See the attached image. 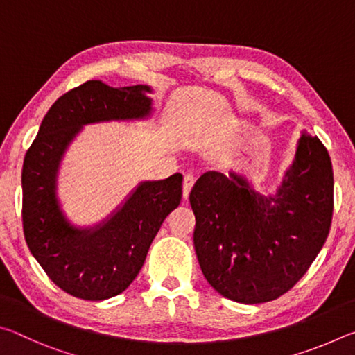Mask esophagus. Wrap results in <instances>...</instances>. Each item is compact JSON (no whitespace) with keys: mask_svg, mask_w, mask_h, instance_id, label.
<instances>
[{"mask_svg":"<svg viewBox=\"0 0 355 355\" xmlns=\"http://www.w3.org/2000/svg\"><path fill=\"white\" fill-rule=\"evenodd\" d=\"M196 183V175L192 172H188L184 175V180H183V197L184 199H188L189 197V192L192 189V186H194Z\"/></svg>","mask_w":355,"mask_h":355,"instance_id":"obj_1","label":"esophagus"}]
</instances>
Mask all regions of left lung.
Here are the masks:
<instances>
[{
  "mask_svg": "<svg viewBox=\"0 0 355 355\" xmlns=\"http://www.w3.org/2000/svg\"><path fill=\"white\" fill-rule=\"evenodd\" d=\"M194 248L208 284L241 304L280 297L322 249L334 211V172L326 147L302 131L272 194L243 173L208 171L189 194Z\"/></svg>",
  "mask_w": 355,
  "mask_h": 355,
  "instance_id": "obj_1",
  "label": "left lung"
}]
</instances>
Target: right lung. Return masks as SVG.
Wrapping results in <instances>:
<instances>
[{
	"mask_svg": "<svg viewBox=\"0 0 355 355\" xmlns=\"http://www.w3.org/2000/svg\"><path fill=\"white\" fill-rule=\"evenodd\" d=\"M147 84L111 87L92 80L59 97L42 120L21 172L23 232L48 277L71 296L105 300L127 290L139 274L161 224L182 200V173L141 182L94 225H76L62 209L58 177L83 127L153 116Z\"/></svg>",
	"mask_w": 355,
	"mask_h": 355,
	"instance_id": "right-lung-1",
	"label": "right lung"
}]
</instances>
